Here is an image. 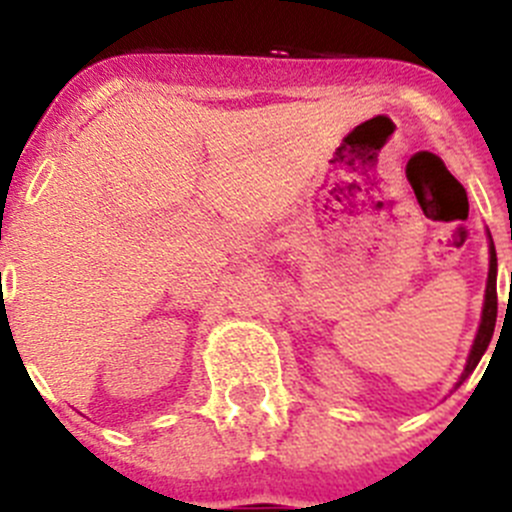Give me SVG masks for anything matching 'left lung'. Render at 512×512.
Listing matches in <instances>:
<instances>
[{
  "label": "left lung",
  "instance_id": "left-lung-1",
  "mask_svg": "<svg viewBox=\"0 0 512 512\" xmlns=\"http://www.w3.org/2000/svg\"><path fill=\"white\" fill-rule=\"evenodd\" d=\"M495 320H497V256H495V246H490V274H487L485 310H482V323H479L472 354H469L467 369H464L461 379H467L469 374L474 372V366L479 364V359L485 356L487 346H490L492 341V333H495Z\"/></svg>",
  "mask_w": 512,
  "mask_h": 512
}]
</instances>
